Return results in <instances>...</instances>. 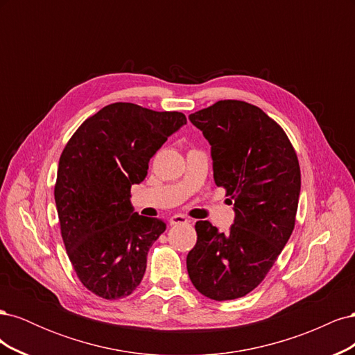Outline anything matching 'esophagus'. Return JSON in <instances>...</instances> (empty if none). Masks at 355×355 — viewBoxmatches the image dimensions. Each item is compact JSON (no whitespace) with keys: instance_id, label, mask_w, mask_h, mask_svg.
Here are the masks:
<instances>
[{"instance_id":"obj_1","label":"esophagus","mask_w":355,"mask_h":355,"mask_svg":"<svg viewBox=\"0 0 355 355\" xmlns=\"http://www.w3.org/2000/svg\"><path fill=\"white\" fill-rule=\"evenodd\" d=\"M188 222V218L184 216V214H173V216L170 218V225H185Z\"/></svg>"}]
</instances>
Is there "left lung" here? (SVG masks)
Returning a JSON list of instances; mask_svg holds the SVG:
<instances>
[{
	"label": "left lung",
	"mask_w": 355,
	"mask_h": 355,
	"mask_svg": "<svg viewBox=\"0 0 355 355\" xmlns=\"http://www.w3.org/2000/svg\"><path fill=\"white\" fill-rule=\"evenodd\" d=\"M189 120L211 146L214 184L227 189L235 218L227 234L196 223L188 274L201 295L237 299L261 284L292 235L299 161L283 128L254 105L219 101Z\"/></svg>",
	"instance_id": "obj_1"
}]
</instances>
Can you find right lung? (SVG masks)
Masks as SVG:
<instances>
[{"instance_id": "obj_1", "label": "right lung", "mask_w": 355, "mask_h": 355, "mask_svg": "<svg viewBox=\"0 0 355 355\" xmlns=\"http://www.w3.org/2000/svg\"><path fill=\"white\" fill-rule=\"evenodd\" d=\"M185 124L182 112L116 102L87 118L63 149L55 187L60 232L80 282L94 295L120 299L141 284L166 223L136 213L130 189Z\"/></svg>"}]
</instances>
